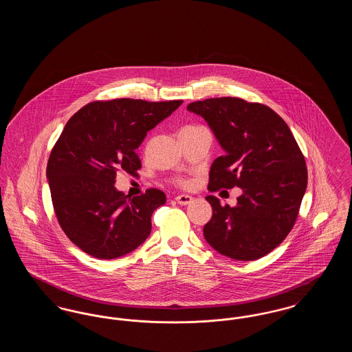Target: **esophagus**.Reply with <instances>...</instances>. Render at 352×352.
Returning <instances> with one entry per match:
<instances>
[{
    "label": "esophagus",
    "instance_id": "1",
    "mask_svg": "<svg viewBox=\"0 0 352 352\" xmlns=\"http://www.w3.org/2000/svg\"><path fill=\"white\" fill-rule=\"evenodd\" d=\"M175 201H177L178 204H181V206H186V204H190L192 201V197H190V195H178L175 198Z\"/></svg>",
    "mask_w": 352,
    "mask_h": 352
}]
</instances>
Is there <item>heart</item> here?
<instances>
[{
    "label": "heart",
    "instance_id": "b5f03b06",
    "mask_svg": "<svg viewBox=\"0 0 352 352\" xmlns=\"http://www.w3.org/2000/svg\"><path fill=\"white\" fill-rule=\"evenodd\" d=\"M179 184H182V186H187L188 182H187V181H179Z\"/></svg>",
    "mask_w": 352,
    "mask_h": 352
}]
</instances>
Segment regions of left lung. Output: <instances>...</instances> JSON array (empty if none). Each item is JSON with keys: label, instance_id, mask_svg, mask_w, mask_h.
<instances>
[{"label": "left lung", "instance_id": "1", "mask_svg": "<svg viewBox=\"0 0 352 352\" xmlns=\"http://www.w3.org/2000/svg\"><path fill=\"white\" fill-rule=\"evenodd\" d=\"M187 109L207 121L226 151L211 166L208 190H243L234 207L206 197L212 206V218L203 228L206 241L239 261L268 254L292 231L307 186L305 157L294 135L260 102L217 98L194 101Z\"/></svg>", "mask_w": 352, "mask_h": 352}]
</instances>
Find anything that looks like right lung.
<instances>
[{
	"label": "right lung",
	"instance_id": "right-lung-1",
	"mask_svg": "<svg viewBox=\"0 0 352 352\" xmlns=\"http://www.w3.org/2000/svg\"><path fill=\"white\" fill-rule=\"evenodd\" d=\"M182 102L94 101L68 120L51 151L46 175L58 221L82 251L112 260L148 239L151 214L165 204L166 195L148 188L131 198L116 190V175L137 174L141 160L135 149Z\"/></svg>",
	"mask_w": 352,
	"mask_h": 352
}]
</instances>
